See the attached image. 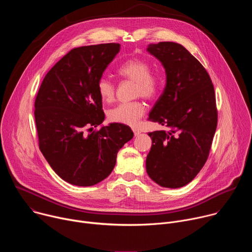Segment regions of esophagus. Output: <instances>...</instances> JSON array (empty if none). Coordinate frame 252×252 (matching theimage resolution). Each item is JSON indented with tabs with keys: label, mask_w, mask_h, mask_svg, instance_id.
Segmentation results:
<instances>
[{
	"label": "esophagus",
	"mask_w": 252,
	"mask_h": 252,
	"mask_svg": "<svg viewBox=\"0 0 252 252\" xmlns=\"http://www.w3.org/2000/svg\"><path fill=\"white\" fill-rule=\"evenodd\" d=\"M132 131H133L134 135H138V134L140 133V130H139V128H137V127H132Z\"/></svg>",
	"instance_id": "1"
}]
</instances>
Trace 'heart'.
I'll list each match as a JSON object with an SVG mask.
<instances>
[{
  "mask_svg": "<svg viewBox=\"0 0 252 252\" xmlns=\"http://www.w3.org/2000/svg\"><path fill=\"white\" fill-rule=\"evenodd\" d=\"M152 63L145 58H131L118 68V74L126 80L135 83L134 95L146 98L156 97L164 84V77L158 70H152ZM100 98L112 102L116 96V86L107 78H100L96 85ZM146 106L140 100L122 102L107 112V118L113 123L135 126L145 115Z\"/></svg>",
  "mask_w": 252,
  "mask_h": 252,
  "instance_id": "1",
  "label": "heart"
}]
</instances>
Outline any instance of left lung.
<instances>
[{
    "label": "left lung",
    "mask_w": 252,
    "mask_h": 252,
    "mask_svg": "<svg viewBox=\"0 0 252 252\" xmlns=\"http://www.w3.org/2000/svg\"><path fill=\"white\" fill-rule=\"evenodd\" d=\"M148 51L166 74L165 88L149 121L167 130L149 132L153 146L147 171L160 187L178 189L192 181L209 156L218 126L214 88L204 66L184 46L159 42Z\"/></svg>",
    "instance_id": "left-lung-1"
}]
</instances>
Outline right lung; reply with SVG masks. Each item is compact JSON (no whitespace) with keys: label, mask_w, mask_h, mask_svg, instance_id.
I'll return each instance as SVG.
<instances>
[{"label":"right lung","mask_w":252,"mask_h":252,"mask_svg":"<svg viewBox=\"0 0 252 252\" xmlns=\"http://www.w3.org/2000/svg\"><path fill=\"white\" fill-rule=\"evenodd\" d=\"M116 43L70 50L44 78L34 100L39 148L66 183L91 187L103 181L116 165L117 155L133 132L104 120L96 85L120 52Z\"/></svg>","instance_id":"1"}]
</instances>
